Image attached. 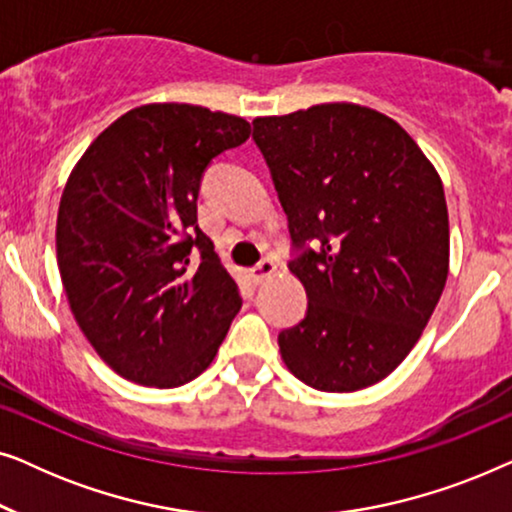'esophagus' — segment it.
<instances>
[{
  "mask_svg": "<svg viewBox=\"0 0 512 512\" xmlns=\"http://www.w3.org/2000/svg\"><path fill=\"white\" fill-rule=\"evenodd\" d=\"M277 272V265H275V261H270V258H263L261 263L256 265L254 268V279H256V284H263L265 279H270L272 275H275Z\"/></svg>",
  "mask_w": 512,
  "mask_h": 512,
  "instance_id": "esophagus-1",
  "label": "esophagus"
}]
</instances>
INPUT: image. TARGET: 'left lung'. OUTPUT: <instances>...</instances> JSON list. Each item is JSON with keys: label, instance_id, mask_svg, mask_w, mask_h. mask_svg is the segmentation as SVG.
Returning a JSON list of instances; mask_svg holds the SVG:
<instances>
[{"label": "left lung", "instance_id": "1", "mask_svg": "<svg viewBox=\"0 0 512 512\" xmlns=\"http://www.w3.org/2000/svg\"><path fill=\"white\" fill-rule=\"evenodd\" d=\"M254 139L303 249L289 270L307 314L279 333L286 368L319 391L366 389L401 366L445 289L443 181L394 118L361 104L256 118Z\"/></svg>", "mask_w": 512, "mask_h": 512}]
</instances>
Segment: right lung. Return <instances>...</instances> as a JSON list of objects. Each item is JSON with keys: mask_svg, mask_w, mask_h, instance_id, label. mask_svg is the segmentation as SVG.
Segmentation results:
<instances>
[{"mask_svg": "<svg viewBox=\"0 0 512 512\" xmlns=\"http://www.w3.org/2000/svg\"><path fill=\"white\" fill-rule=\"evenodd\" d=\"M251 125L198 104L130 109L69 174L55 249L76 324L125 380L172 389L214 361L242 298L198 226L200 179ZM201 251L198 269L190 251Z\"/></svg>", "mask_w": 512, "mask_h": 512, "instance_id": "add662e5", "label": "right lung"}]
</instances>
